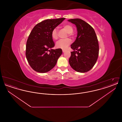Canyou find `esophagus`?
<instances>
[{"instance_id":"esophagus-1","label":"esophagus","mask_w":122,"mask_h":122,"mask_svg":"<svg viewBox=\"0 0 122 122\" xmlns=\"http://www.w3.org/2000/svg\"><path fill=\"white\" fill-rule=\"evenodd\" d=\"M62 51H63V52H64L65 51H66V50H64V49H63L62 50Z\"/></svg>"}]
</instances>
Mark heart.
I'll return each mask as SVG.
<instances>
[{"instance_id": "heart-1", "label": "heart", "mask_w": 122, "mask_h": 122, "mask_svg": "<svg viewBox=\"0 0 122 122\" xmlns=\"http://www.w3.org/2000/svg\"><path fill=\"white\" fill-rule=\"evenodd\" d=\"M64 28L65 29L68 33H69V35L70 36L71 35V33L73 31V27L70 24H66L64 25ZM51 36L52 37V39L54 40H57L58 38V30L57 28H54L52 30L51 33ZM71 42V40L68 38L66 39H62L58 41L56 43V47L58 48H61L63 49H66L68 46L70 45Z\"/></svg>"}]
</instances>
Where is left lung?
Returning <instances> with one entry per match:
<instances>
[{
    "label": "left lung",
    "instance_id": "obj_1",
    "mask_svg": "<svg viewBox=\"0 0 122 122\" xmlns=\"http://www.w3.org/2000/svg\"><path fill=\"white\" fill-rule=\"evenodd\" d=\"M68 21L75 24L77 30L75 41L71 45L69 62L73 70L85 73L91 70L96 64L99 54V44L94 30L89 24L80 19H71Z\"/></svg>",
    "mask_w": 122,
    "mask_h": 122
}]
</instances>
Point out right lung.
I'll return each instance as SVG.
<instances>
[{"mask_svg":"<svg viewBox=\"0 0 122 122\" xmlns=\"http://www.w3.org/2000/svg\"><path fill=\"white\" fill-rule=\"evenodd\" d=\"M65 19H47L36 25L30 33L26 45V58L33 70L46 73L55 66L62 54L61 48L53 49L55 46L51 33Z\"/></svg>","mask_w":122,"mask_h":122,"instance_id":"right-lung-1","label":"right lung"}]
</instances>
